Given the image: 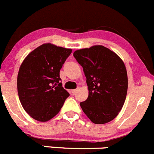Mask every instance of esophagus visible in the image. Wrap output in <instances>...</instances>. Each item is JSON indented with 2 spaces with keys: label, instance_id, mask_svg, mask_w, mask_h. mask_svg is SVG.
<instances>
[{
  "label": "esophagus",
  "instance_id": "esophagus-1",
  "mask_svg": "<svg viewBox=\"0 0 154 154\" xmlns=\"http://www.w3.org/2000/svg\"><path fill=\"white\" fill-rule=\"evenodd\" d=\"M78 91V89H75V90H72V91H71V93H72V95L75 94V93Z\"/></svg>",
  "mask_w": 154,
  "mask_h": 154
}]
</instances>
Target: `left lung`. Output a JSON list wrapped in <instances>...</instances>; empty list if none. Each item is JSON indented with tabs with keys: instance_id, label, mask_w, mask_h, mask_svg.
Instances as JSON below:
<instances>
[{
	"instance_id": "8db88e82",
	"label": "left lung",
	"mask_w": 154,
	"mask_h": 154,
	"mask_svg": "<svg viewBox=\"0 0 154 154\" xmlns=\"http://www.w3.org/2000/svg\"><path fill=\"white\" fill-rule=\"evenodd\" d=\"M74 58L83 67L89 96L80 106L95 124H105L122 110L128 91L124 62L107 47L98 45L76 50Z\"/></svg>"
}]
</instances>
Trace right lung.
<instances>
[{"label":"right lung","mask_w":154,"mask_h":154,"mask_svg":"<svg viewBox=\"0 0 154 154\" xmlns=\"http://www.w3.org/2000/svg\"><path fill=\"white\" fill-rule=\"evenodd\" d=\"M71 53L70 49L44 44L31 52L20 65L17 79L19 99L34 119H51L69 96L62 87L60 69Z\"/></svg>","instance_id":"1"}]
</instances>
